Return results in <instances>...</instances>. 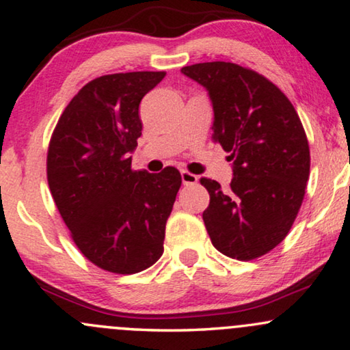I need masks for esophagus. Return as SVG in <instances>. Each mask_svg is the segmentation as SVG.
<instances>
[{"label":"esophagus","instance_id":"esophagus-1","mask_svg":"<svg viewBox=\"0 0 350 350\" xmlns=\"http://www.w3.org/2000/svg\"><path fill=\"white\" fill-rule=\"evenodd\" d=\"M181 180H183V185L186 186H191V185H196L199 181V176L191 174L188 170H181Z\"/></svg>","mask_w":350,"mask_h":350}]
</instances>
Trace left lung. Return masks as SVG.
I'll list each match as a JSON object with an SVG mask.
<instances>
[{
  "label": "left lung",
  "instance_id": "1",
  "mask_svg": "<svg viewBox=\"0 0 350 350\" xmlns=\"http://www.w3.org/2000/svg\"><path fill=\"white\" fill-rule=\"evenodd\" d=\"M181 73L207 89L213 140L229 152L228 191L200 178L210 204L202 218L213 247L250 261L266 255L293 226L309 180V143L285 94L256 71L231 62L183 66Z\"/></svg>",
  "mask_w": 350,
  "mask_h": 350
}]
</instances>
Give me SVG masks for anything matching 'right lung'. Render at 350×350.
I'll return each mask as SVG.
<instances>
[{
	"mask_svg": "<svg viewBox=\"0 0 350 350\" xmlns=\"http://www.w3.org/2000/svg\"><path fill=\"white\" fill-rule=\"evenodd\" d=\"M164 71L105 75L71 98L51 137L47 183L71 237L90 262L135 274L164 252L165 223L181 186L175 167L132 170L142 98Z\"/></svg>",
	"mask_w": 350,
	"mask_h": 350,
	"instance_id": "add662e5",
	"label": "right lung"
}]
</instances>
